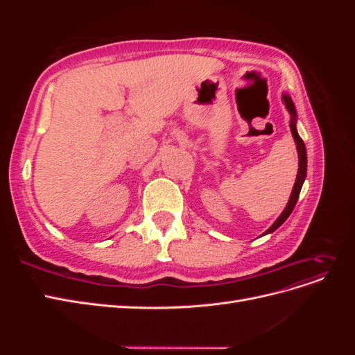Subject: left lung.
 Returning <instances> with one entry per match:
<instances>
[{"label": "left lung", "instance_id": "8db88e82", "mask_svg": "<svg viewBox=\"0 0 355 355\" xmlns=\"http://www.w3.org/2000/svg\"><path fill=\"white\" fill-rule=\"evenodd\" d=\"M283 101L286 103V108L288 110L290 115H292V121H290V130H292V135H293V139L296 142V148H297V155H299V170H297V178H296V182H295V187H293V191H292V196H290V200L287 202V206L284 209V211L280 214V218H278L274 223L272 227L268 230L265 234L268 232H274L280 225L290 216V213L293 211L296 202H297V198H299V194H300V189H302V185H304V180L306 178V149H305V144L302 139H300V136L297 135V130H296V110H295V105L292 102V98L287 94H283Z\"/></svg>", "mask_w": 355, "mask_h": 355}]
</instances>
